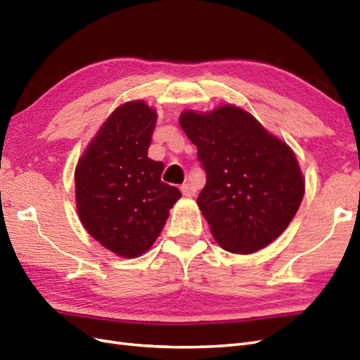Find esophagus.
I'll return each instance as SVG.
<instances>
[{
	"label": "esophagus",
	"mask_w": 360,
	"mask_h": 360,
	"mask_svg": "<svg viewBox=\"0 0 360 360\" xmlns=\"http://www.w3.org/2000/svg\"><path fill=\"white\" fill-rule=\"evenodd\" d=\"M180 191H181V193L184 195V197H193L195 192H197V191H195V188H193V184H191V183L181 184Z\"/></svg>",
	"instance_id": "34e87169"
}]
</instances>
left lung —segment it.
Wrapping results in <instances>:
<instances>
[{
    "instance_id": "1",
    "label": "left lung",
    "mask_w": 360,
    "mask_h": 360,
    "mask_svg": "<svg viewBox=\"0 0 360 360\" xmlns=\"http://www.w3.org/2000/svg\"><path fill=\"white\" fill-rule=\"evenodd\" d=\"M179 123L205 171L197 204L216 242L228 252L252 254L284 233L304 193L299 162L284 141L234 105L184 111Z\"/></svg>"
}]
</instances>
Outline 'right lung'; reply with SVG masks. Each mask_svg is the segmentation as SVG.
<instances>
[{
	"instance_id": "obj_1",
	"label": "right lung",
	"mask_w": 360,
	"mask_h": 360,
	"mask_svg": "<svg viewBox=\"0 0 360 360\" xmlns=\"http://www.w3.org/2000/svg\"><path fill=\"white\" fill-rule=\"evenodd\" d=\"M156 120V111L143 101L118 106L75 171L76 210L84 228L120 257L148 250L181 197L160 180L163 163L147 156Z\"/></svg>"
}]
</instances>
